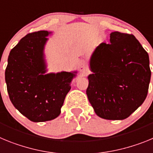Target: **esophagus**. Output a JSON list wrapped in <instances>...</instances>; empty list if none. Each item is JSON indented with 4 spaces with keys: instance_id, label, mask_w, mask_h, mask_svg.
I'll return each instance as SVG.
<instances>
[{
    "instance_id": "esophagus-1",
    "label": "esophagus",
    "mask_w": 153,
    "mask_h": 153,
    "mask_svg": "<svg viewBox=\"0 0 153 153\" xmlns=\"http://www.w3.org/2000/svg\"><path fill=\"white\" fill-rule=\"evenodd\" d=\"M79 71L83 76H86L88 73L87 66H86V63H85V61H81L79 63Z\"/></svg>"
}]
</instances>
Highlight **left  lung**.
<instances>
[{"mask_svg":"<svg viewBox=\"0 0 153 153\" xmlns=\"http://www.w3.org/2000/svg\"><path fill=\"white\" fill-rule=\"evenodd\" d=\"M86 95L96 114L105 120L129 117L146 98L151 70L148 53L132 34L110 33L90 60Z\"/></svg>","mask_w":153,"mask_h":153,"instance_id":"8db88e82","label":"left lung"}]
</instances>
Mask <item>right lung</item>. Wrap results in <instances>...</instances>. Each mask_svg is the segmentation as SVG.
<instances>
[{
  "label": "right lung",
  "mask_w": 153,
  "mask_h": 153,
  "mask_svg": "<svg viewBox=\"0 0 153 153\" xmlns=\"http://www.w3.org/2000/svg\"><path fill=\"white\" fill-rule=\"evenodd\" d=\"M51 33L40 30L23 37L10 51L5 70L10 101L21 114L35 123L52 120L60 114L76 74H46L44 51Z\"/></svg>",
  "instance_id": "add662e5"
}]
</instances>
